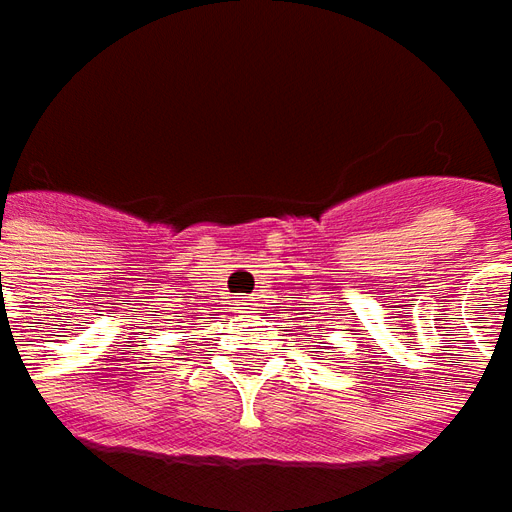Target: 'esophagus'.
<instances>
[{
	"mask_svg": "<svg viewBox=\"0 0 512 512\" xmlns=\"http://www.w3.org/2000/svg\"><path fill=\"white\" fill-rule=\"evenodd\" d=\"M247 302H250V299H239V305H247Z\"/></svg>",
	"mask_w": 512,
	"mask_h": 512,
	"instance_id": "esophagus-1",
	"label": "esophagus"
}]
</instances>
